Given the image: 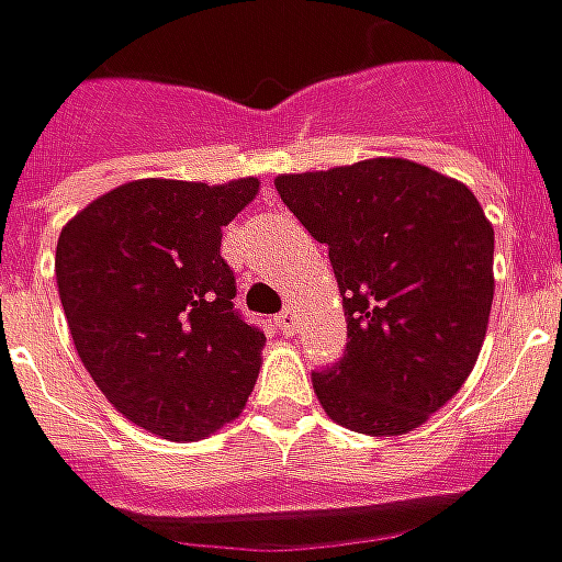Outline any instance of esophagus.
Masks as SVG:
<instances>
[{"instance_id":"1","label":"esophagus","mask_w":562,"mask_h":562,"mask_svg":"<svg viewBox=\"0 0 562 562\" xmlns=\"http://www.w3.org/2000/svg\"><path fill=\"white\" fill-rule=\"evenodd\" d=\"M274 322H278V328H281V331H284L288 337L296 335V325H300V318H296V313H293V310H284V313L278 315Z\"/></svg>"}]
</instances>
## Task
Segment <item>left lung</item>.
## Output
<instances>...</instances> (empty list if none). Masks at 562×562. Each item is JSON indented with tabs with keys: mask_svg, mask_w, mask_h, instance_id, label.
I'll return each instance as SVG.
<instances>
[{
	"mask_svg": "<svg viewBox=\"0 0 562 562\" xmlns=\"http://www.w3.org/2000/svg\"><path fill=\"white\" fill-rule=\"evenodd\" d=\"M284 205L328 259L347 350L313 372L344 428L391 438L428 422L465 384L494 300V227L475 193L428 165L378 156L278 175Z\"/></svg>",
	"mask_w": 562,
	"mask_h": 562,
	"instance_id": "8db88e82",
	"label": "left lung"
}]
</instances>
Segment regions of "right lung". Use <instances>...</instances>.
<instances>
[{"mask_svg": "<svg viewBox=\"0 0 562 562\" xmlns=\"http://www.w3.org/2000/svg\"><path fill=\"white\" fill-rule=\"evenodd\" d=\"M259 178H143L80 209L58 234L55 281L77 357L124 419L200 441L237 419L266 335L234 313L222 231Z\"/></svg>", "mask_w": 562, "mask_h": 562, "instance_id": "1", "label": "right lung"}]
</instances>
